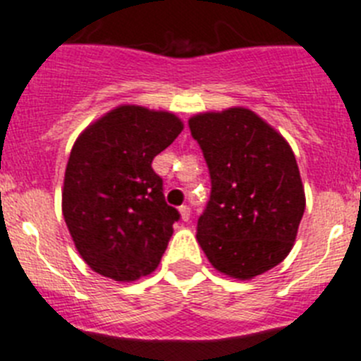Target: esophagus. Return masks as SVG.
I'll return each mask as SVG.
<instances>
[{"instance_id":"obj_1","label":"esophagus","mask_w":361,"mask_h":361,"mask_svg":"<svg viewBox=\"0 0 361 361\" xmlns=\"http://www.w3.org/2000/svg\"><path fill=\"white\" fill-rule=\"evenodd\" d=\"M178 213H180V219H183L184 222L190 220V208H188V206H180V208H178Z\"/></svg>"}]
</instances>
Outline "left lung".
<instances>
[{"instance_id":"obj_1","label":"left lung","mask_w":361,"mask_h":361,"mask_svg":"<svg viewBox=\"0 0 361 361\" xmlns=\"http://www.w3.org/2000/svg\"><path fill=\"white\" fill-rule=\"evenodd\" d=\"M212 177L197 240L216 271L251 280L293 250L305 191L289 142L244 106L188 121Z\"/></svg>"}]
</instances>
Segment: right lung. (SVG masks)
I'll use <instances>...</instances> for the list:
<instances>
[{"label":"right lung","instance_id":"1","mask_svg":"<svg viewBox=\"0 0 361 361\" xmlns=\"http://www.w3.org/2000/svg\"><path fill=\"white\" fill-rule=\"evenodd\" d=\"M183 128L171 111L121 104L73 142L63 216L75 250L99 275L133 282L157 269L180 215L166 204L152 161Z\"/></svg>","mask_w":361,"mask_h":361}]
</instances>
